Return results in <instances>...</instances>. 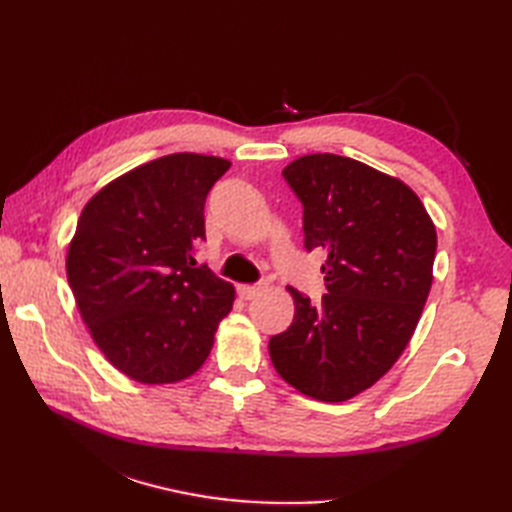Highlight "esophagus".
<instances>
[{
  "label": "esophagus",
  "mask_w": 512,
  "mask_h": 512,
  "mask_svg": "<svg viewBox=\"0 0 512 512\" xmlns=\"http://www.w3.org/2000/svg\"><path fill=\"white\" fill-rule=\"evenodd\" d=\"M268 290V281H262V284H253V286H239V295H242V299H255L262 295V292Z\"/></svg>",
  "instance_id": "1"
}]
</instances>
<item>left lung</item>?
Wrapping results in <instances>:
<instances>
[{
  "mask_svg": "<svg viewBox=\"0 0 512 512\" xmlns=\"http://www.w3.org/2000/svg\"><path fill=\"white\" fill-rule=\"evenodd\" d=\"M281 176L303 204V246L328 255V295L312 303L288 288L295 319L270 339V361L301 394L343 402L372 387L416 330L436 226L405 182L352 158L301 156Z\"/></svg>",
  "mask_w": 512,
  "mask_h": 512,
  "instance_id": "left-lung-1",
  "label": "left lung"
}]
</instances>
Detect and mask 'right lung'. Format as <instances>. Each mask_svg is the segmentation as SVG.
Returning <instances> with one entry per match:
<instances>
[{
	"label": "right lung",
	"instance_id": "1",
	"mask_svg": "<svg viewBox=\"0 0 512 512\" xmlns=\"http://www.w3.org/2000/svg\"><path fill=\"white\" fill-rule=\"evenodd\" d=\"M231 162L171 154L107 184L68 248V284L92 339L138 383H178L209 356L235 288L193 268L204 202Z\"/></svg>",
	"mask_w": 512,
	"mask_h": 512
}]
</instances>
